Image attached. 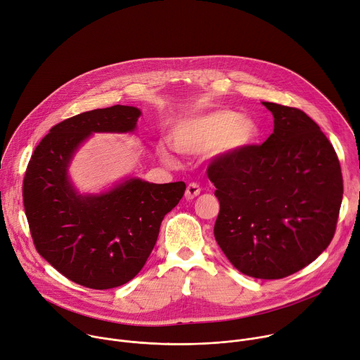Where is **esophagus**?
Masks as SVG:
<instances>
[{"instance_id":"34e87169","label":"esophagus","mask_w":360,"mask_h":360,"mask_svg":"<svg viewBox=\"0 0 360 360\" xmlns=\"http://www.w3.org/2000/svg\"><path fill=\"white\" fill-rule=\"evenodd\" d=\"M198 194H200V187H198V184H195V183H190L186 188L184 197H186V200H193V198L197 197Z\"/></svg>"}]
</instances>
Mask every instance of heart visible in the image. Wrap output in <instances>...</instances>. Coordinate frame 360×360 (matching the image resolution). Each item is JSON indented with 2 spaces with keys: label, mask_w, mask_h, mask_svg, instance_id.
<instances>
[{
  "label": "heart",
  "mask_w": 360,
  "mask_h": 360,
  "mask_svg": "<svg viewBox=\"0 0 360 360\" xmlns=\"http://www.w3.org/2000/svg\"><path fill=\"white\" fill-rule=\"evenodd\" d=\"M259 133L255 117L230 108H214L176 120L170 140L174 150L181 154L206 153L210 158H227L250 147ZM158 155L166 165L176 166V158L167 146H158Z\"/></svg>",
  "instance_id": "heart-1"
}]
</instances>
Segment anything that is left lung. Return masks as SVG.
Masks as SVG:
<instances>
[{
  "instance_id": "8db88e82",
  "label": "left lung",
  "mask_w": 360,
  "mask_h": 360,
  "mask_svg": "<svg viewBox=\"0 0 360 360\" xmlns=\"http://www.w3.org/2000/svg\"><path fill=\"white\" fill-rule=\"evenodd\" d=\"M274 129L209 167L220 212L214 237L246 276L282 278L310 264L330 245L343 197L338 155L328 137L299 108L262 103Z\"/></svg>"
}]
</instances>
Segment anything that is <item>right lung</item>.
<instances>
[{"label": "right lung", "mask_w": 360, "mask_h": 360, "mask_svg": "<svg viewBox=\"0 0 360 360\" xmlns=\"http://www.w3.org/2000/svg\"><path fill=\"white\" fill-rule=\"evenodd\" d=\"M140 115V108L120 104L77 114L50 130L28 163L22 197L35 249L77 285L105 290L130 282L184 194L183 181L131 176L79 193L71 180L72 158L93 134H134Z\"/></svg>", "instance_id": "1"}]
</instances>
